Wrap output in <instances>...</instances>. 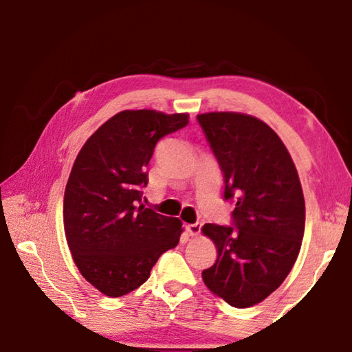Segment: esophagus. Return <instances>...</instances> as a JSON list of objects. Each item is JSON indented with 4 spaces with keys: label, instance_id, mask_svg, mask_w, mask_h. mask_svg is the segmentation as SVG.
Returning <instances> with one entry per match:
<instances>
[{
    "label": "esophagus",
    "instance_id": "34e87169",
    "mask_svg": "<svg viewBox=\"0 0 352 352\" xmlns=\"http://www.w3.org/2000/svg\"><path fill=\"white\" fill-rule=\"evenodd\" d=\"M186 231L189 233V236H199L200 231H201V223L186 225Z\"/></svg>",
    "mask_w": 352,
    "mask_h": 352
}]
</instances>
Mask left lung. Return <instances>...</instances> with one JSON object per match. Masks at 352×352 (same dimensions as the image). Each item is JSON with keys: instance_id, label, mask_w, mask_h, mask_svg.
Returning a JSON list of instances; mask_svg holds the SVG:
<instances>
[{"instance_id": "left-lung-1", "label": "left lung", "mask_w": 352, "mask_h": 352, "mask_svg": "<svg viewBox=\"0 0 352 352\" xmlns=\"http://www.w3.org/2000/svg\"><path fill=\"white\" fill-rule=\"evenodd\" d=\"M223 172L234 226L205 223L217 259L201 272L214 295L252 307L275 292L294 267L305 234L306 205L287 147L264 121L245 113L197 116Z\"/></svg>"}]
</instances>
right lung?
Segmentation results:
<instances>
[{"label": "right lung", "mask_w": 352, "mask_h": 352, "mask_svg": "<svg viewBox=\"0 0 352 352\" xmlns=\"http://www.w3.org/2000/svg\"><path fill=\"white\" fill-rule=\"evenodd\" d=\"M188 122V113L119 111L76 157L63 197L65 236L77 269L100 294L118 298L138 289L180 241V219L140 204L155 146Z\"/></svg>", "instance_id": "obj_1"}]
</instances>
